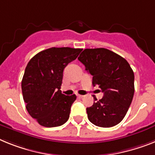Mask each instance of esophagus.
<instances>
[{
  "mask_svg": "<svg viewBox=\"0 0 155 155\" xmlns=\"http://www.w3.org/2000/svg\"><path fill=\"white\" fill-rule=\"evenodd\" d=\"M77 97H84V95H81V94H77Z\"/></svg>",
  "mask_w": 155,
  "mask_h": 155,
  "instance_id": "esophagus-1",
  "label": "esophagus"
}]
</instances>
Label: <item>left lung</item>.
I'll return each instance as SVG.
<instances>
[{"label":"left lung","mask_w":155,"mask_h":155,"mask_svg":"<svg viewBox=\"0 0 155 155\" xmlns=\"http://www.w3.org/2000/svg\"><path fill=\"white\" fill-rule=\"evenodd\" d=\"M79 61L93 76L103 97L87 108L89 120L94 125L110 128L124 119L133 98L134 72L124 58L105 48L85 49Z\"/></svg>","instance_id":"obj_1"}]
</instances>
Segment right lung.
Masks as SVG:
<instances>
[{
    "label": "right lung",
    "mask_w": 155,
    "mask_h": 155,
    "mask_svg": "<svg viewBox=\"0 0 155 155\" xmlns=\"http://www.w3.org/2000/svg\"><path fill=\"white\" fill-rule=\"evenodd\" d=\"M82 49L53 47L30 60L22 80V93L28 114L46 128L64 124L69 118L75 94H61L64 68L75 60Z\"/></svg>",
    "instance_id": "1"
}]
</instances>
